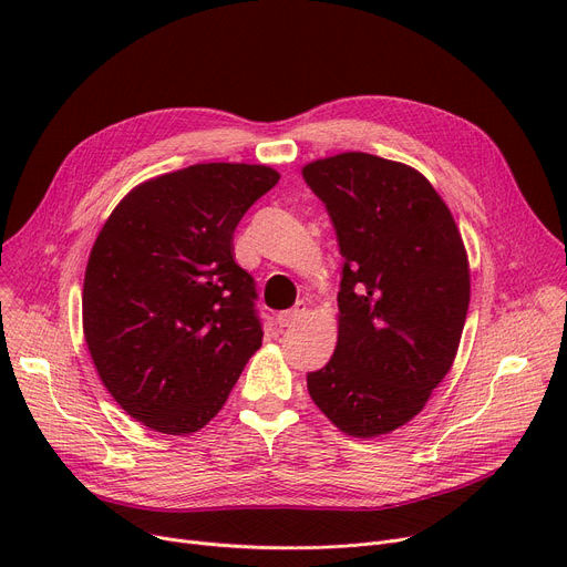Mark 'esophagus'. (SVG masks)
I'll return each mask as SVG.
<instances>
[{"label": "esophagus", "instance_id": "esophagus-1", "mask_svg": "<svg viewBox=\"0 0 567 567\" xmlns=\"http://www.w3.org/2000/svg\"><path fill=\"white\" fill-rule=\"evenodd\" d=\"M303 317H306V306L299 303L296 308H291V310L278 315V326H280V329H289V326L299 323Z\"/></svg>", "mask_w": 567, "mask_h": 567}]
</instances>
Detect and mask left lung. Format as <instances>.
Listing matches in <instances>:
<instances>
[{"mask_svg": "<svg viewBox=\"0 0 567 567\" xmlns=\"http://www.w3.org/2000/svg\"><path fill=\"white\" fill-rule=\"evenodd\" d=\"M301 172L344 257L338 344L308 374V391L340 432L389 434L423 411L453 368L471 296L462 234L411 165L344 152Z\"/></svg>", "mask_w": 567, "mask_h": 567, "instance_id": "8db88e82", "label": "left lung"}]
</instances>
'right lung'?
Here are the masks:
<instances>
[{
    "label": "right lung",
    "mask_w": 567,
    "mask_h": 567,
    "mask_svg": "<svg viewBox=\"0 0 567 567\" xmlns=\"http://www.w3.org/2000/svg\"><path fill=\"white\" fill-rule=\"evenodd\" d=\"M278 182L268 165H190L137 184L99 231L82 331L103 385L144 427L202 430L261 347L255 280L231 241Z\"/></svg>",
    "instance_id": "right-lung-1"
}]
</instances>
